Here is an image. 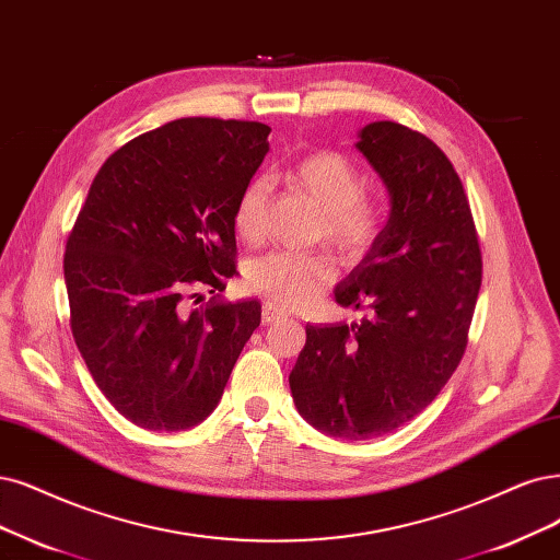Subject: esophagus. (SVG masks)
<instances>
[{
	"mask_svg": "<svg viewBox=\"0 0 560 560\" xmlns=\"http://www.w3.org/2000/svg\"><path fill=\"white\" fill-rule=\"evenodd\" d=\"M283 318H288V314L283 312V308L275 306L272 302H265V304H262V323L272 325V323H279V320H283Z\"/></svg>",
	"mask_w": 560,
	"mask_h": 560,
	"instance_id": "esophagus-1",
	"label": "esophagus"
}]
</instances>
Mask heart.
<instances>
[{
    "label": "heart",
    "mask_w": 560,
    "mask_h": 560,
    "mask_svg": "<svg viewBox=\"0 0 560 560\" xmlns=\"http://www.w3.org/2000/svg\"><path fill=\"white\" fill-rule=\"evenodd\" d=\"M288 179L323 207L316 235L325 237L341 256L360 258L376 244L387 212L378 196L362 189L364 177L353 159L332 150L314 152L288 171ZM265 182H248L233 210L235 231L244 242H260L265 233ZM335 277V262L320 252L277 248L254 258L246 267V283L283 308L314 302Z\"/></svg>",
    "instance_id": "b5f03b06"
}]
</instances>
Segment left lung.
Listing matches in <instances>:
<instances>
[{
    "instance_id": "8db88e82",
    "label": "left lung",
    "mask_w": 560,
    "mask_h": 560,
    "mask_svg": "<svg viewBox=\"0 0 560 560\" xmlns=\"http://www.w3.org/2000/svg\"><path fill=\"white\" fill-rule=\"evenodd\" d=\"M358 150L389 189L392 212L335 298L371 318L306 325L288 378L300 416L346 441L385 436L439 397L466 353L482 285L468 196L439 144L374 121Z\"/></svg>"
}]
</instances>
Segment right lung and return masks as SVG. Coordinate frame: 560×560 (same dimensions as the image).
<instances>
[{"label":"right lung","mask_w":560,"mask_h":560,"mask_svg":"<svg viewBox=\"0 0 560 560\" xmlns=\"http://www.w3.org/2000/svg\"><path fill=\"white\" fill-rule=\"evenodd\" d=\"M260 121L184 117L96 173L65 254L71 332L136 427L184 431L217 408L260 302H210L237 275L233 210L269 144Z\"/></svg>","instance_id":"1"}]
</instances>
